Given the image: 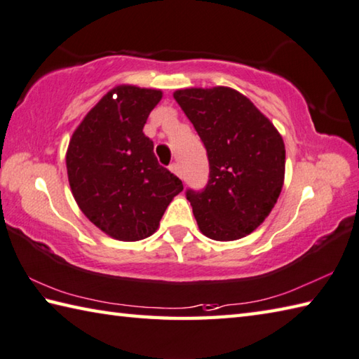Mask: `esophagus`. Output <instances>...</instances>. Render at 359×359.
Returning a JSON list of instances; mask_svg holds the SVG:
<instances>
[{
    "label": "esophagus",
    "instance_id": "esophagus-1",
    "mask_svg": "<svg viewBox=\"0 0 359 359\" xmlns=\"http://www.w3.org/2000/svg\"><path fill=\"white\" fill-rule=\"evenodd\" d=\"M168 168H170V172H172V173H175V175H177V177L182 178L181 168H180V165H178V164H172V165H170V167H168Z\"/></svg>",
    "mask_w": 359,
    "mask_h": 359
}]
</instances>
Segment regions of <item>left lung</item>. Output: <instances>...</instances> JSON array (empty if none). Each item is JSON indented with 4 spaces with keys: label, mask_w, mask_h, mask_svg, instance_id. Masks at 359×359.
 I'll return each instance as SVG.
<instances>
[{
    "label": "left lung",
    "mask_w": 359,
    "mask_h": 359,
    "mask_svg": "<svg viewBox=\"0 0 359 359\" xmlns=\"http://www.w3.org/2000/svg\"><path fill=\"white\" fill-rule=\"evenodd\" d=\"M173 98L206 147L209 181L186 192L200 231L236 241L267 219L285 182L281 134L252 101L231 87L180 89Z\"/></svg>",
    "instance_id": "1"
}]
</instances>
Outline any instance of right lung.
<instances>
[{"instance_id": "obj_1", "label": "right lung", "mask_w": 359, "mask_h": 359, "mask_svg": "<svg viewBox=\"0 0 359 359\" xmlns=\"http://www.w3.org/2000/svg\"><path fill=\"white\" fill-rule=\"evenodd\" d=\"M161 98L158 89L114 87L87 112L67 148V175L79 209L117 241L151 236L182 191L181 180L159 165L153 140L144 134Z\"/></svg>"}]
</instances>
